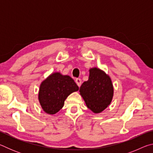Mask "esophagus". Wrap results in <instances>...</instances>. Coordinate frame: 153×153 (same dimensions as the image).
<instances>
[{"label": "esophagus", "instance_id": "esophagus-1", "mask_svg": "<svg viewBox=\"0 0 153 153\" xmlns=\"http://www.w3.org/2000/svg\"><path fill=\"white\" fill-rule=\"evenodd\" d=\"M76 82L77 86H78L79 87L81 86V84H82V79L80 78H76Z\"/></svg>", "mask_w": 153, "mask_h": 153}]
</instances>
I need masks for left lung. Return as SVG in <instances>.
<instances>
[{"label":"left lung","instance_id":"left-lung-1","mask_svg":"<svg viewBox=\"0 0 153 153\" xmlns=\"http://www.w3.org/2000/svg\"><path fill=\"white\" fill-rule=\"evenodd\" d=\"M79 92L87 107L98 113L111 103L113 87L109 76L99 69L92 68L90 69L88 80L82 84Z\"/></svg>","mask_w":153,"mask_h":153}]
</instances>
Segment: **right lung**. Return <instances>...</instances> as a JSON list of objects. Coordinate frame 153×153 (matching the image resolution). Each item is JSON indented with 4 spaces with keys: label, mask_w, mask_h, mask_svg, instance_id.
I'll use <instances>...</instances> for the list:
<instances>
[{
    "label": "right lung",
    "mask_w": 153,
    "mask_h": 153,
    "mask_svg": "<svg viewBox=\"0 0 153 153\" xmlns=\"http://www.w3.org/2000/svg\"><path fill=\"white\" fill-rule=\"evenodd\" d=\"M78 90L79 87L71 77L55 73L42 82L38 99L43 110L53 115L63 107L66 98Z\"/></svg>",
    "instance_id": "add662e5"
}]
</instances>
